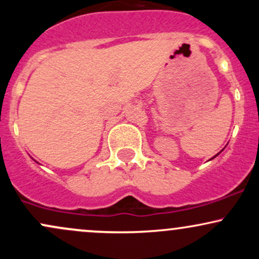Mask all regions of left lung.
Segmentation results:
<instances>
[{
    "instance_id": "8db88e82",
    "label": "left lung",
    "mask_w": 259,
    "mask_h": 259,
    "mask_svg": "<svg viewBox=\"0 0 259 259\" xmlns=\"http://www.w3.org/2000/svg\"><path fill=\"white\" fill-rule=\"evenodd\" d=\"M221 152H222V151H221ZM221 152H219V153H221ZM219 153H218V154H219ZM218 154H215V156H214V157H212V158H210V159H213V158H215V157H217V156H218Z\"/></svg>"
}]
</instances>
